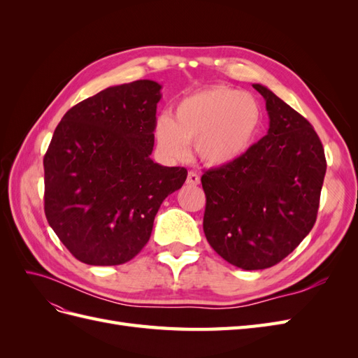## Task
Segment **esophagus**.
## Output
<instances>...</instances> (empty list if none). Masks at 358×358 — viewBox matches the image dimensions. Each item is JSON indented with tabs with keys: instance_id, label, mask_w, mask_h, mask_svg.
Instances as JSON below:
<instances>
[{
	"instance_id": "obj_1",
	"label": "esophagus",
	"mask_w": 358,
	"mask_h": 358,
	"mask_svg": "<svg viewBox=\"0 0 358 358\" xmlns=\"http://www.w3.org/2000/svg\"><path fill=\"white\" fill-rule=\"evenodd\" d=\"M187 183L188 185H199L200 183V176L197 175L196 171H189L188 178H187Z\"/></svg>"
}]
</instances>
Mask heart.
<instances>
[{"label":"heart","instance_id":"obj_1","mask_svg":"<svg viewBox=\"0 0 358 358\" xmlns=\"http://www.w3.org/2000/svg\"><path fill=\"white\" fill-rule=\"evenodd\" d=\"M262 116L254 95L215 85L183 96L173 109L171 119L159 117L157 140L173 158H185L188 143H196L203 162L225 166L252 148Z\"/></svg>","mask_w":358,"mask_h":358}]
</instances>
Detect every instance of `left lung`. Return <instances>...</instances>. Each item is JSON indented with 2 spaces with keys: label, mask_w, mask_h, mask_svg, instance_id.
<instances>
[{
  "label": "left lung",
  "mask_w": 358,
  "mask_h": 358,
  "mask_svg": "<svg viewBox=\"0 0 358 358\" xmlns=\"http://www.w3.org/2000/svg\"><path fill=\"white\" fill-rule=\"evenodd\" d=\"M252 86L266 100L267 134L242 158L201 176L206 239L243 270L278 264L309 234L327 169L308 119L266 86Z\"/></svg>",
  "instance_id": "left-lung-1"
}]
</instances>
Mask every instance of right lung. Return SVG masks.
<instances>
[{"label": "right lung", "mask_w": 358, "mask_h": 358, "mask_svg": "<svg viewBox=\"0 0 358 358\" xmlns=\"http://www.w3.org/2000/svg\"><path fill=\"white\" fill-rule=\"evenodd\" d=\"M161 85L110 86L64 115L43 159L49 225L79 262L117 266L148 243L155 215L187 179L150 158Z\"/></svg>", "instance_id": "add662e5"}]
</instances>
